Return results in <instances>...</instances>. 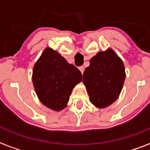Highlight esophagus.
<instances>
[{"instance_id": "1", "label": "esophagus", "mask_w": 150, "mask_h": 150, "mask_svg": "<svg viewBox=\"0 0 150 150\" xmlns=\"http://www.w3.org/2000/svg\"><path fill=\"white\" fill-rule=\"evenodd\" d=\"M79 71H80V72L82 73V74H83V72H84L85 68H84V67H83V66H81V67H79Z\"/></svg>"}]
</instances>
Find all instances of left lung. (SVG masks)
<instances>
[{"label": "left lung", "instance_id": "8db88e82", "mask_svg": "<svg viewBox=\"0 0 150 150\" xmlns=\"http://www.w3.org/2000/svg\"><path fill=\"white\" fill-rule=\"evenodd\" d=\"M125 79L122 61L112 49H108L91 58L83 73V82L91 104L105 108L119 98Z\"/></svg>", "mask_w": 150, "mask_h": 150}]
</instances>
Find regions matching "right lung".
<instances>
[{
    "mask_svg": "<svg viewBox=\"0 0 150 150\" xmlns=\"http://www.w3.org/2000/svg\"><path fill=\"white\" fill-rule=\"evenodd\" d=\"M82 79L77 67L51 48L45 49L33 68L32 81L38 98L55 111L67 107L73 88Z\"/></svg>",
    "mask_w": 150,
    "mask_h": 150,
    "instance_id": "obj_1",
    "label": "right lung"
}]
</instances>
